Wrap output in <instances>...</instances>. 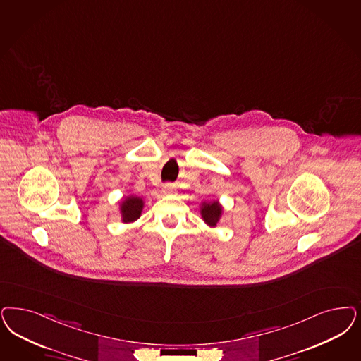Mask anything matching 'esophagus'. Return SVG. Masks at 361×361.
I'll return each mask as SVG.
<instances>
[{
	"label": "esophagus",
	"mask_w": 361,
	"mask_h": 361,
	"mask_svg": "<svg viewBox=\"0 0 361 361\" xmlns=\"http://www.w3.org/2000/svg\"><path fill=\"white\" fill-rule=\"evenodd\" d=\"M176 192L177 190H176V185H173V184H165L162 188V193L166 195V196L168 195H176Z\"/></svg>",
	"instance_id": "esophagus-1"
}]
</instances>
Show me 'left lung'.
<instances>
[{"mask_svg":"<svg viewBox=\"0 0 361 361\" xmlns=\"http://www.w3.org/2000/svg\"><path fill=\"white\" fill-rule=\"evenodd\" d=\"M200 213L204 223L214 228L219 224L221 214H223V205L219 201H202L200 207Z\"/></svg>","mask_w":361,"mask_h":361,"instance_id":"8db88e82","label":"left lung"}]
</instances>
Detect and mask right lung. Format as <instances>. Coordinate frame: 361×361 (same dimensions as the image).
<instances>
[{
  "label": "right lung",
  "instance_id": "1",
  "mask_svg": "<svg viewBox=\"0 0 361 361\" xmlns=\"http://www.w3.org/2000/svg\"><path fill=\"white\" fill-rule=\"evenodd\" d=\"M144 209V200L135 195H129L126 197H123L120 202V213H121V221L128 224V223H135L140 219L141 212Z\"/></svg>",
  "mask_w": 361,
  "mask_h": 361
}]
</instances>
